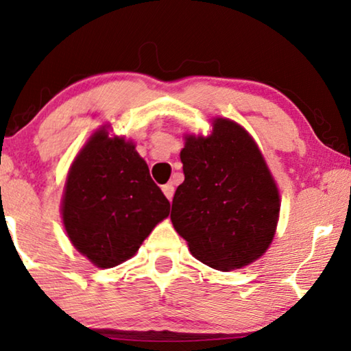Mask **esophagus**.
Segmentation results:
<instances>
[{
	"instance_id": "esophagus-1",
	"label": "esophagus",
	"mask_w": 351,
	"mask_h": 351,
	"mask_svg": "<svg viewBox=\"0 0 351 351\" xmlns=\"http://www.w3.org/2000/svg\"><path fill=\"white\" fill-rule=\"evenodd\" d=\"M162 192L165 193V197L169 198V200H171V198H173V193H175V187H173V184H165V186H162Z\"/></svg>"
}]
</instances>
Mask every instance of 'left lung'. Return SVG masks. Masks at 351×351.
Returning a JSON list of instances; mask_svg holds the SVG:
<instances>
[{
  "mask_svg": "<svg viewBox=\"0 0 351 351\" xmlns=\"http://www.w3.org/2000/svg\"><path fill=\"white\" fill-rule=\"evenodd\" d=\"M181 162L184 182L170 219L193 257L219 271L260 258L274 238L280 198L247 130L216 118L208 137L186 135Z\"/></svg>",
  "mask_w": 351,
  "mask_h": 351,
  "instance_id": "left-lung-1",
  "label": "left lung"
}]
</instances>
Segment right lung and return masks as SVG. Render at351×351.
Listing matches in <instances>:
<instances>
[{
    "instance_id": "obj_1",
    "label": "right lung",
    "mask_w": 351,
    "mask_h": 351,
    "mask_svg": "<svg viewBox=\"0 0 351 351\" xmlns=\"http://www.w3.org/2000/svg\"><path fill=\"white\" fill-rule=\"evenodd\" d=\"M169 213L135 145L110 138L106 125L96 130L72 162L62 195V223L78 252L113 268L134 257Z\"/></svg>"
}]
</instances>
